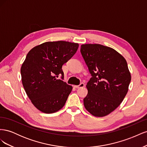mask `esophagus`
Instances as JSON below:
<instances>
[{
  "instance_id": "esophagus-1",
  "label": "esophagus",
  "mask_w": 147,
  "mask_h": 147,
  "mask_svg": "<svg viewBox=\"0 0 147 147\" xmlns=\"http://www.w3.org/2000/svg\"><path fill=\"white\" fill-rule=\"evenodd\" d=\"M74 88H83L84 87V84L83 83H82L79 84V85H74Z\"/></svg>"
}]
</instances>
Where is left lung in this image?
<instances>
[{
	"label": "left lung",
	"mask_w": 147,
	"mask_h": 147,
	"mask_svg": "<svg viewBox=\"0 0 147 147\" xmlns=\"http://www.w3.org/2000/svg\"><path fill=\"white\" fill-rule=\"evenodd\" d=\"M80 51L92 75L86 84L84 107L94 117L107 116L128 91L131 76L126 60L114 49L100 44H83Z\"/></svg>",
	"instance_id": "obj_1"
}]
</instances>
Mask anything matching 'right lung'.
Wrapping results in <instances>:
<instances>
[{"mask_svg": "<svg viewBox=\"0 0 147 147\" xmlns=\"http://www.w3.org/2000/svg\"><path fill=\"white\" fill-rule=\"evenodd\" d=\"M78 43L47 42L28 52L21 67V80L32 104L40 112L53 113L63 107L72 86L58 79L62 66L78 48Z\"/></svg>", "mask_w": 147, "mask_h": 147, "instance_id": "add662e5", "label": "right lung"}]
</instances>
